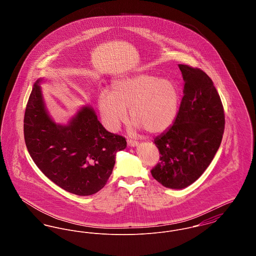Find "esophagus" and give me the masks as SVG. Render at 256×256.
I'll list each match as a JSON object with an SVG mask.
<instances>
[{
  "label": "esophagus",
  "instance_id": "1",
  "mask_svg": "<svg viewBox=\"0 0 256 256\" xmlns=\"http://www.w3.org/2000/svg\"><path fill=\"white\" fill-rule=\"evenodd\" d=\"M128 145L130 146H135L138 145V142L137 141H134V140H132V139H128Z\"/></svg>",
  "mask_w": 256,
  "mask_h": 256
}]
</instances>
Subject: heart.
<instances>
[{
  "instance_id": "1",
  "label": "heart",
  "mask_w": 256,
  "mask_h": 256,
  "mask_svg": "<svg viewBox=\"0 0 256 256\" xmlns=\"http://www.w3.org/2000/svg\"><path fill=\"white\" fill-rule=\"evenodd\" d=\"M180 102L176 84L168 78L148 74H136L111 82L110 91L98 97L104 121L115 130L130 119L148 134H158L174 122Z\"/></svg>"
}]
</instances>
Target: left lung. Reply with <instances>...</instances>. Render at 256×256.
<instances>
[{
	"label": "left lung",
	"mask_w": 256,
	"mask_h": 256,
	"mask_svg": "<svg viewBox=\"0 0 256 256\" xmlns=\"http://www.w3.org/2000/svg\"><path fill=\"white\" fill-rule=\"evenodd\" d=\"M183 98L172 126L154 139L160 162L150 170L163 186L182 189L206 170L219 148L224 112L212 80L200 68L178 65Z\"/></svg>",
	"instance_id": "obj_1"
}]
</instances>
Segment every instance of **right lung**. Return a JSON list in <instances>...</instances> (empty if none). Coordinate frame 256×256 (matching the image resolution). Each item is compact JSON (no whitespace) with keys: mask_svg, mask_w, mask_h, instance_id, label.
Instances as JSON below:
<instances>
[{"mask_svg":"<svg viewBox=\"0 0 256 256\" xmlns=\"http://www.w3.org/2000/svg\"><path fill=\"white\" fill-rule=\"evenodd\" d=\"M34 84L24 117L26 148L40 170L74 195H93L108 182L126 138L108 132L90 106L78 112L67 126L56 124L45 108L40 82Z\"/></svg>","mask_w":256,"mask_h":256,"instance_id":"obj_1","label":"right lung"}]
</instances>
